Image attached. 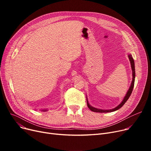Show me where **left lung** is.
I'll list each match as a JSON object with an SVG mask.
<instances>
[{"label":"left lung","instance_id":"1","mask_svg":"<svg viewBox=\"0 0 151 151\" xmlns=\"http://www.w3.org/2000/svg\"><path fill=\"white\" fill-rule=\"evenodd\" d=\"M128 57H129V60L130 62V64H131V67H132V83H131V84H130V88L127 91V92L126 95L125 96V97H124V99L122 101V102L121 103V104L117 105L116 107H115L114 108H113V109H99V108H96L95 107H93L91 105H89V102H88V98H87L86 97V99H87V104H88V108L91 110L93 112H96V113H109V112H113V111H117V109H120L124 104L127 101V100L129 99V98L130 97V95L132 92V91H133V87H134V78H135V69H134V60L132 58V55L131 54H128Z\"/></svg>","mask_w":151,"mask_h":151}]
</instances>
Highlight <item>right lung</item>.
Returning a JSON list of instances; mask_svg holds the SVG:
<instances>
[{
  "instance_id": "add662e5",
  "label": "right lung",
  "mask_w": 151,
  "mask_h": 151,
  "mask_svg": "<svg viewBox=\"0 0 151 151\" xmlns=\"http://www.w3.org/2000/svg\"><path fill=\"white\" fill-rule=\"evenodd\" d=\"M42 111H47V109H43Z\"/></svg>"
}]
</instances>
